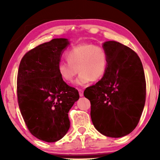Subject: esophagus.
Instances as JSON below:
<instances>
[{"label":"esophagus","mask_w":160,"mask_h":160,"mask_svg":"<svg viewBox=\"0 0 160 160\" xmlns=\"http://www.w3.org/2000/svg\"><path fill=\"white\" fill-rule=\"evenodd\" d=\"M78 92H79L80 97H83V95H84V91H83V89H78Z\"/></svg>","instance_id":"obj_1"}]
</instances>
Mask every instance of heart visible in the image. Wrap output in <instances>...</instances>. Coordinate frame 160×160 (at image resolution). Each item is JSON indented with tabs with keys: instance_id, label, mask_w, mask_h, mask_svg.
Instances as JSON below:
<instances>
[{
	"instance_id": "obj_1",
	"label": "heart",
	"mask_w": 160,
	"mask_h": 160,
	"mask_svg": "<svg viewBox=\"0 0 160 160\" xmlns=\"http://www.w3.org/2000/svg\"><path fill=\"white\" fill-rule=\"evenodd\" d=\"M68 62L58 64V73L67 83H71L79 72L76 84L84 86L103 77L107 71L108 58L106 50L99 45L90 43H79L71 48L66 53Z\"/></svg>"
}]
</instances>
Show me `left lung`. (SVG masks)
I'll list each match as a JSON object with an SVG mask.
<instances>
[{
	"label": "left lung",
	"instance_id": "1",
	"mask_svg": "<svg viewBox=\"0 0 160 160\" xmlns=\"http://www.w3.org/2000/svg\"><path fill=\"white\" fill-rule=\"evenodd\" d=\"M108 58L105 76L84 90L90 100L92 122L98 132L111 138L130 134L138 124L146 101V79L141 59L114 41L103 43Z\"/></svg>",
	"mask_w": 160,
	"mask_h": 160
}]
</instances>
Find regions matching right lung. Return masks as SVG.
Wrapping results in <instances>:
<instances>
[{"mask_svg": "<svg viewBox=\"0 0 160 160\" xmlns=\"http://www.w3.org/2000/svg\"><path fill=\"white\" fill-rule=\"evenodd\" d=\"M66 38H54L26 53L17 74V99L30 133L41 141L56 142L70 128L68 111L79 98L76 89L65 83L58 66Z\"/></svg>", "mask_w": 160, "mask_h": 160, "instance_id": "right-lung-1", "label": "right lung"}]
</instances>
